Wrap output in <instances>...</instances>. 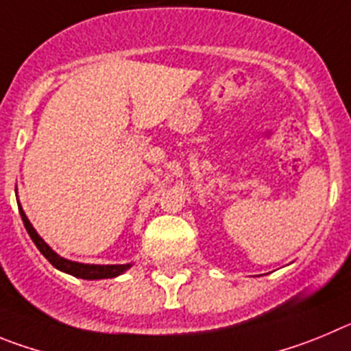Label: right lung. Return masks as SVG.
Masks as SVG:
<instances>
[{
  "label": "right lung",
  "mask_w": 351,
  "mask_h": 351,
  "mask_svg": "<svg viewBox=\"0 0 351 351\" xmlns=\"http://www.w3.org/2000/svg\"><path fill=\"white\" fill-rule=\"evenodd\" d=\"M19 204V211H21V219L24 222V227H26L27 234L31 236L33 243L36 245V248L43 254V257L52 264L56 269L62 271V273H68L75 278H82V280H103V278H115L119 274H122L124 271H128L132 264H106V266H101V264H82V262H73L68 261V258L61 257L56 252L40 238L34 227L31 226L29 219L26 217L24 210L21 208V203Z\"/></svg>",
  "instance_id": "obj_1"
}]
</instances>
